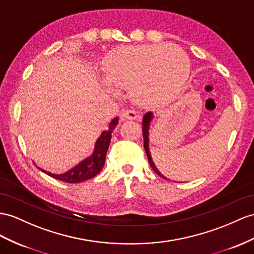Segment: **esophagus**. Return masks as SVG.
I'll return each instance as SVG.
<instances>
[{
    "label": "esophagus",
    "instance_id": "1",
    "mask_svg": "<svg viewBox=\"0 0 254 254\" xmlns=\"http://www.w3.org/2000/svg\"><path fill=\"white\" fill-rule=\"evenodd\" d=\"M122 117L125 119H128V120H135L136 118H137L138 115L136 114L135 110H132V109H127V110H125L122 114Z\"/></svg>",
    "mask_w": 254,
    "mask_h": 254
}]
</instances>
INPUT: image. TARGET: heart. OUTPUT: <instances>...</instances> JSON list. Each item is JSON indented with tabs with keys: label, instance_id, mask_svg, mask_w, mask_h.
Here are the masks:
<instances>
[{
	"label": "heart",
	"instance_id": "obj_1",
	"mask_svg": "<svg viewBox=\"0 0 254 254\" xmlns=\"http://www.w3.org/2000/svg\"><path fill=\"white\" fill-rule=\"evenodd\" d=\"M190 63L172 45H144L115 51L104 64L109 83L129 90L138 105L151 107L172 100L187 80Z\"/></svg>",
	"mask_w": 254,
	"mask_h": 254
}]
</instances>
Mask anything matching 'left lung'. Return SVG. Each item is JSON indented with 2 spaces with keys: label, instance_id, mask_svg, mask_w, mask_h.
Returning <instances> with one entry per match:
<instances>
[{
  "label": "left lung",
  "instance_id": "1",
  "mask_svg": "<svg viewBox=\"0 0 254 254\" xmlns=\"http://www.w3.org/2000/svg\"><path fill=\"white\" fill-rule=\"evenodd\" d=\"M152 118H153V115L150 112L147 113L144 116V118H142V136H144V148H145V151H146L147 158H148V161H149V164H150V166H151L152 170L154 171V173L158 174L160 177L167 179L158 171V168L155 167V165L153 164V161H152L151 155H150V151H149V126H150V121L152 120Z\"/></svg>",
  "mask_w": 254,
  "mask_h": 254
}]
</instances>
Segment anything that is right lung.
Wrapping results in <instances>:
<instances>
[{
	"label": "right lung",
	"mask_w": 254,
	"mask_h": 254,
	"mask_svg": "<svg viewBox=\"0 0 254 254\" xmlns=\"http://www.w3.org/2000/svg\"><path fill=\"white\" fill-rule=\"evenodd\" d=\"M117 125H118V118H115L110 122L107 131H104L100 137L97 138L92 155H90L89 158L84 159L79 164L76 165L74 168H71L68 172L61 175H57L50 174L46 171L42 170V168H40V170H42L44 173L48 174L50 177L61 180L63 183L67 184H78L93 178L102 171L104 164H105V158L110 144V139H112V133Z\"/></svg>",
	"instance_id": "1"
}]
</instances>
